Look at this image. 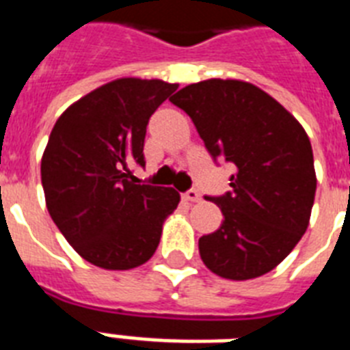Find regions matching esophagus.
I'll return each mask as SVG.
<instances>
[{
  "label": "esophagus",
  "mask_w": 350,
  "mask_h": 350,
  "mask_svg": "<svg viewBox=\"0 0 350 350\" xmlns=\"http://www.w3.org/2000/svg\"><path fill=\"white\" fill-rule=\"evenodd\" d=\"M187 200V202H191V203H196L202 200V194L196 191V189H191V191H187L185 192V196H183Z\"/></svg>",
  "instance_id": "1"
}]
</instances>
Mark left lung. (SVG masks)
Instances as JSON below:
<instances>
[{
    "mask_svg": "<svg viewBox=\"0 0 350 350\" xmlns=\"http://www.w3.org/2000/svg\"><path fill=\"white\" fill-rule=\"evenodd\" d=\"M170 101L191 116L214 161L236 167L230 191L205 198L224 221L200 238L203 263L236 282L267 274L309 227L316 172L307 132L274 98L238 79L187 85Z\"/></svg>",
    "mask_w": 350,
    "mask_h": 350,
    "instance_id": "obj_1",
    "label": "left lung"
}]
</instances>
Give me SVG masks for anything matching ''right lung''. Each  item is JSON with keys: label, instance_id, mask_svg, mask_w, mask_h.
<instances>
[{"label": "right lung", "instance_id": "right-lung-1", "mask_svg": "<svg viewBox=\"0 0 350 350\" xmlns=\"http://www.w3.org/2000/svg\"><path fill=\"white\" fill-rule=\"evenodd\" d=\"M178 89L161 79L101 85L57 118L41 158L52 221L83 260L129 271L152 258L180 194L137 185L129 165H145L143 143L154 111Z\"/></svg>", "mask_w": 350, "mask_h": 350}]
</instances>
